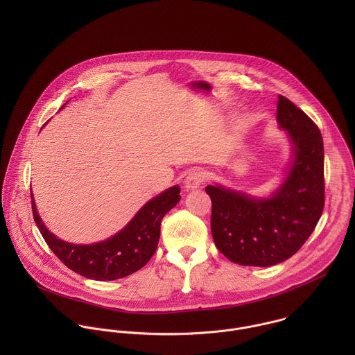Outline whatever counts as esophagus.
<instances>
[{
  "mask_svg": "<svg viewBox=\"0 0 355 355\" xmlns=\"http://www.w3.org/2000/svg\"><path fill=\"white\" fill-rule=\"evenodd\" d=\"M205 179H206V173H205L203 169L197 168V169L190 171L189 175H187L186 179H184L186 189H187V190H194V189L200 187L203 182H205Z\"/></svg>",
  "mask_w": 355,
  "mask_h": 355,
  "instance_id": "obj_1",
  "label": "esophagus"
}]
</instances>
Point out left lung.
I'll use <instances>...</instances> for the list:
<instances>
[{
  "label": "left lung",
  "mask_w": 355,
  "mask_h": 355,
  "mask_svg": "<svg viewBox=\"0 0 355 355\" xmlns=\"http://www.w3.org/2000/svg\"><path fill=\"white\" fill-rule=\"evenodd\" d=\"M277 121L293 142L294 159L279 190L255 200L221 186H206L216 248L230 261L270 266L293 257L314 231L324 209V145L314 121L279 96Z\"/></svg>",
  "instance_id": "8db88e82"
}]
</instances>
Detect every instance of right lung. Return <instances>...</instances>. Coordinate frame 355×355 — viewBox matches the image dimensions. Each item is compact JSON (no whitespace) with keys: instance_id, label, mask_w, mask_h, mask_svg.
I'll list each match as a JSON object with an SVG mask.
<instances>
[{"instance_id":"right-lung-1","label":"right lung","mask_w":355,"mask_h":355,"mask_svg":"<svg viewBox=\"0 0 355 355\" xmlns=\"http://www.w3.org/2000/svg\"><path fill=\"white\" fill-rule=\"evenodd\" d=\"M173 186L146 203L112 238L94 245H73L55 238L44 225L31 196L33 216L45 242L57 258L73 272L93 280H116L144 268L157 249L162 217L180 201Z\"/></svg>"}]
</instances>
